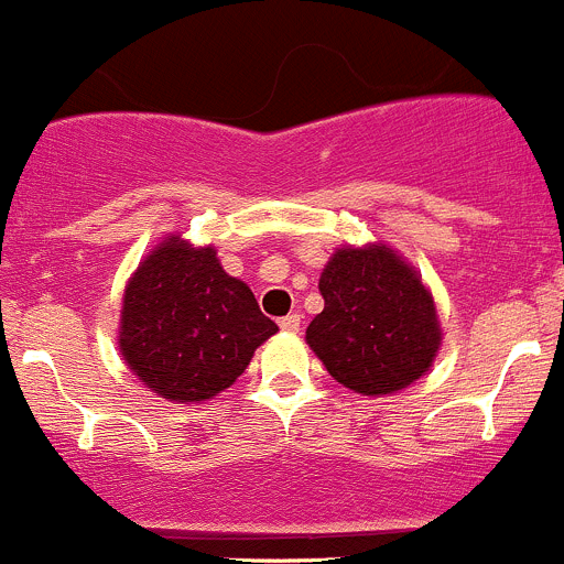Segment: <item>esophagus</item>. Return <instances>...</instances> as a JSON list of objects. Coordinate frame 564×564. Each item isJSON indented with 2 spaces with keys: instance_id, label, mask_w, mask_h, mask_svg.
Masks as SVG:
<instances>
[{
  "instance_id": "34e87169",
  "label": "esophagus",
  "mask_w": 564,
  "mask_h": 564,
  "mask_svg": "<svg viewBox=\"0 0 564 564\" xmlns=\"http://www.w3.org/2000/svg\"><path fill=\"white\" fill-rule=\"evenodd\" d=\"M301 326V317L299 315H284L280 317V328L282 332H299Z\"/></svg>"
}]
</instances>
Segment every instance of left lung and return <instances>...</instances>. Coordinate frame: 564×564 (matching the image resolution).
Masks as SVG:
<instances>
[{"instance_id":"left-lung-1","label":"left lung","mask_w":564,"mask_h":564,"mask_svg":"<svg viewBox=\"0 0 564 564\" xmlns=\"http://www.w3.org/2000/svg\"><path fill=\"white\" fill-rule=\"evenodd\" d=\"M317 288L326 306L306 326V343L343 387L389 394L431 367L442 343L436 306L392 249H339Z\"/></svg>"}]
</instances>
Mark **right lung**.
<instances>
[{"instance_id":"add662e5","label":"right lung","mask_w":564,"mask_h":564,"mask_svg":"<svg viewBox=\"0 0 564 564\" xmlns=\"http://www.w3.org/2000/svg\"><path fill=\"white\" fill-rule=\"evenodd\" d=\"M271 334L276 323L210 247L170 238L126 288L120 350L133 376L166 400L197 403L225 392Z\"/></svg>"}]
</instances>
